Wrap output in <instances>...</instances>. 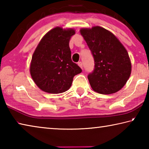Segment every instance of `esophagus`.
<instances>
[{
	"label": "esophagus",
	"mask_w": 149,
	"mask_h": 149,
	"mask_svg": "<svg viewBox=\"0 0 149 149\" xmlns=\"http://www.w3.org/2000/svg\"><path fill=\"white\" fill-rule=\"evenodd\" d=\"M78 65H79V66L81 68L83 69V64H82L81 62H78Z\"/></svg>",
	"instance_id": "34e87169"
}]
</instances>
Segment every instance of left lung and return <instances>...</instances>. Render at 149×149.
<instances>
[{"mask_svg": "<svg viewBox=\"0 0 149 149\" xmlns=\"http://www.w3.org/2000/svg\"><path fill=\"white\" fill-rule=\"evenodd\" d=\"M80 33L95 61L94 70L87 76L92 89L103 95L118 92L132 72L127 51L112 33L103 27L83 28Z\"/></svg>", "mask_w": 149, "mask_h": 149, "instance_id": "left-lung-1", "label": "left lung"}]
</instances>
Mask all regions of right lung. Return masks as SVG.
Listing matches in <instances>:
<instances>
[{
    "label": "right lung",
    "mask_w": 149,
    "mask_h": 149,
    "mask_svg": "<svg viewBox=\"0 0 149 149\" xmlns=\"http://www.w3.org/2000/svg\"><path fill=\"white\" fill-rule=\"evenodd\" d=\"M74 34V29L56 27L47 33L37 45L32 56L30 74L43 91L53 94L66 91L74 77L82 72L71 58L69 42Z\"/></svg>",
    "instance_id": "1"
}]
</instances>
